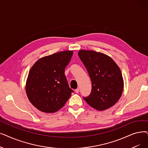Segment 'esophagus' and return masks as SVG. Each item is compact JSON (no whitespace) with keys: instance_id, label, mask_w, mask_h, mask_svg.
<instances>
[{"instance_id":"1","label":"esophagus","mask_w":148,"mask_h":148,"mask_svg":"<svg viewBox=\"0 0 148 148\" xmlns=\"http://www.w3.org/2000/svg\"><path fill=\"white\" fill-rule=\"evenodd\" d=\"M75 92L76 93H79V88H77L75 90Z\"/></svg>"}]
</instances>
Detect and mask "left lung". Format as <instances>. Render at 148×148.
<instances>
[{"label":"left lung","instance_id":"obj_1","mask_svg":"<svg viewBox=\"0 0 148 148\" xmlns=\"http://www.w3.org/2000/svg\"><path fill=\"white\" fill-rule=\"evenodd\" d=\"M78 54L92 82L91 94L83 99L98 111L112 107L123 91L124 82L120 68L111 57L103 53L81 49Z\"/></svg>","mask_w":148,"mask_h":148}]
</instances>
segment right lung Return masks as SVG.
I'll list each match as a JSON object with an SVG mask.
<instances>
[{
  "label": "right lung",
  "mask_w": 148,
  "mask_h": 148,
  "mask_svg": "<svg viewBox=\"0 0 148 148\" xmlns=\"http://www.w3.org/2000/svg\"><path fill=\"white\" fill-rule=\"evenodd\" d=\"M73 54V51H63L43 57L31 68L25 88L31 103L38 110L56 112L71 95L73 91L64 72Z\"/></svg>",
  "instance_id": "right-lung-1"
}]
</instances>
